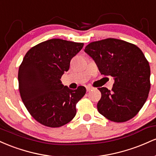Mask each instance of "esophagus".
<instances>
[{"mask_svg":"<svg viewBox=\"0 0 156 156\" xmlns=\"http://www.w3.org/2000/svg\"><path fill=\"white\" fill-rule=\"evenodd\" d=\"M93 87H87V92H90L91 90H92Z\"/></svg>","mask_w":156,"mask_h":156,"instance_id":"esophagus-1","label":"esophagus"}]
</instances>
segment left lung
<instances>
[{"mask_svg":"<svg viewBox=\"0 0 156 156\" xmlns=\"http://www.w3.org/2000/svg\"><path fill=\"white\" fill-rule=\"evenodd\" d=\"M84 51L94 59L102 75L114 78L112 90L98 88L100 114L115 122L133 118L145 103L150 89V64L140 48L108 38L91 42Z\"/></svg>","mask_w":156,"mask_h":156,"instance_id":"obj_1","label":"left lung"}]
</instances>
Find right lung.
Wrapping results in <instances>:
<instances>
[{"label": "right lung", "mask_w": 156, "mask_h": 156, "mask_svg": "<svg viewBox=\"0 0 156 156\" xmlns=\"http://www.w3.org/2000/svg\"><path fill=\"white\" fill-rule=\"evenodd\" d=\"M83 46L52 39L34 46L25 55L18 71L20 94L28 112L40 124L58 128L76 116L77 103L87 90L83 86L69 89L60 79Z\"/></svg>", "instance_id": "add662e5"}]
</instances>
